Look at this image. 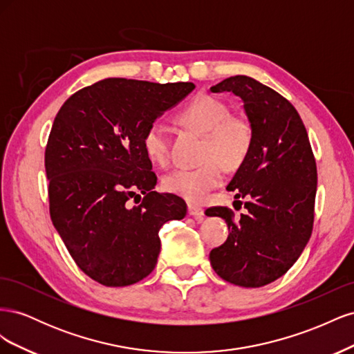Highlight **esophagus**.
<instances>
[{"instance_id": "obj_1", "label": "esophagus", "mask_w": 354, "mask_h": 354, "mask_svg": "<svg viewBox=\"0 0 354 354\" xmlns=\"http://www.w3.org/2000/svg\"><path fill=\"white\" fill-rule=\"evenodd\" d=\"M187 209H189V216L195 217L196 221H202L203 220V209L199 205H195V203H189Z\"/></svg>"}]
</instances>
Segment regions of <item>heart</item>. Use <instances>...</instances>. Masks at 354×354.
<instances>
[{
	"label": "heart",
	"instance_id": "b5f03b06",
	"mask_svg": "<svg viewBox=\"0 0 354 354\" xmlns=\"http://www.w3.org/2000/svg\"><path fill=\"white\" fill-rule=\"evenodd\" d=\"M178 121L203 137L202 160L198 168H176L164 177L169 194L199 202L221 183L223 171L238 169L252 146V127L242 115H233L229 104L211 95H198L178 113ZM146 155L165 165L169 159V134L165 124L155 121L143 134Z\"/></svg>",
	"mask_w": 354,
	"mask_h": 354
}]
</instances>
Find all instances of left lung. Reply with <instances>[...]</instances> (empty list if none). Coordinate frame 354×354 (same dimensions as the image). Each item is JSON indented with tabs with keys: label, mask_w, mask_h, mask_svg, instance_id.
<instances>
[{
	"label": "left lung",
	"mask_w": 354,
	"mask_h": 354,
	"mask_svg": "<svg viewBox=\"0 0 354 354\" xmlns=\"http://www.w3.org/2000/svg\"><path fill=\"white\" fill-rule=\"evenodd\" d=\"M241 97L252 127V146L227 190L245 198L236 221L226 207L207 216L227 223L229 236L209 252L221 279L260 288L283 276L312 236L317 171L306 127L294 106L254 78L236 75L209 88ZM239 202L241 201H234Z\"/></svg>",
	"instance_id": "left-lung-1"
}]
</instances>
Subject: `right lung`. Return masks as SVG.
<instances>
[{"label": "right lung", "mask_w": 354, "mask_h": 354, "mask_svg": "<svg viewBox=\"0 0 354 354\" xmlns=\"http://www.w3.org/2000/svg\"><path fill=\"white\" fill-rule=\"evenodd\" d=\"M194 88L108 78L72 94L56 115L46 147L50 216L93 281L127 286L145 279L158 261L159 229L185 218L183 199L153 190L143 134ZM133 197L138 206L129 205Z\"/></svg>", "instance_id": "1"}]
</instances>
